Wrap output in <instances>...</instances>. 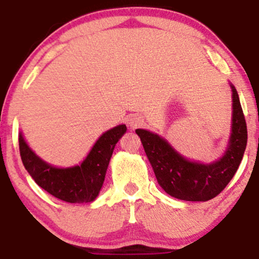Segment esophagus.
Returning a JSON list of instances; mask_svg holds the SVG:
<instances>
[{
    "label": "esophagus",
    "mask_w": 259,
    "mask_h": 259,
    "mask_svg": "<svg viewBox=\"0 0 259 259\" xmlns=\"http://www.w3.org/2000/svg\"><path fill=\"white\" fill-rule=\"evenodd\" d=\"M129 125L133 127H139V126H141L142 124H144V119H142L141 117H140V115H132V117L129 118Z\"/></svg>",
    "instance_id": "esophagus-1"
}]
</instances>
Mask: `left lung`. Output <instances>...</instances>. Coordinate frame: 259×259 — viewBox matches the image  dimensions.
<instances>
[{"label":"left lung","instance_id":"obj_1","mask_svg":"<svg viewBox=\"0 0 259 259\" xmlns=\"http://www.w3.org/2000/svg\"><path fill=\"white\" fill-rule=\"evenodd\" d=\"M233 89V134L224 157L212 164L189 162L165 140L138 129L157 181L168 195L184 201H208L218 196L236 173L247 144V126L236 89Z\"/></svg>","mask_w":259,"mask_h":259}]
</instances>
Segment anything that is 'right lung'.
<instances>
[{"instance_id":"right-lung-1","label":"right lung","mask_w":259,"mask_h":259,"mask_svg":"<svg viewBox=\"0 0 259 259\" xmlns=\"http://www.w3.org/2000/svg\"><path fill=\"white\" fill-rule=\"evenodd\" d=\"M126 132L118 125L103 134L80 165L59 169L47 164L35 154L19 135V152L28 173L38 186L53 197L69 203L91 202L99 195L115 144Z\"/></svg>"}]
</instances>
